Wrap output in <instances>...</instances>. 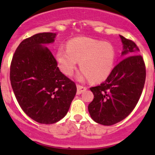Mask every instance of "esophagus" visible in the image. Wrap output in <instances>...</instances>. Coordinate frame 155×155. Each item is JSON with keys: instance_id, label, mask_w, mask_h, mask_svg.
<instances>
[{"instance_id": "34e87169", "label": "esophagus", "mask_w": 155, "mask_h": 155, "mask_svg": "<svg viewBox=\"0 0 155 155\" xmlns=\"http://www.w3.org/2000/svg\"><path fill=\"white\" fill-rule=\"evenodd\" d=\"M76 86H77V94H82V92H84L85 91L87 90L86 87L82 86V85H77Z\"/></svg>"}]
</instances>
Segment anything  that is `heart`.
Returning <instances> with one entry per match:
<instances>
[{
  "mask_svg": "<svg viewBox=\"0 0 155 155\" xmlns=\"http://www.w3.org/2000/svg\"><path fill=\"white\" fill-rule=\"evenodd\" d=\"M115 52L113 46L107 42L76 37L69 40L67 49L58 48L55 60L58 67L65 75L70 76L79 61L80 79H91L94 82L105 80L113 69Z\"/></svg>",
  "mask_w": 155,
  "mask_h": 155,
  "instance_id": "1",
  "label": "heart"
}]
</instances>
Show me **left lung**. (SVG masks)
Here are the masks:
<instances>
[{
	"label": "left lung",
	"instance_id": "obj_1",
	"mask_svg": "<svg viewBox=\"0 0 155 155\" xmlns=\"http://www.w3.org/2000/svg\"><path fill=\"white\" fill-rule=\"evenodd\" d=\"M120 37L124 58L105 82L90 88L94 100L88 105L89 114L95 122L103 125H112L128 116L137 106L145 85V65L138 46L132 40Z\"/></svg>",
	"mask_w": 155,
	"mask_h": 155
}]
</instances>
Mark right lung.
Returning a JSON list of instances; mask_svg holds the SVG:
<instances>
[{"instance_id": "add662e5", "label": "right lung", "mask_w": 155, "mask_h": 155, "mask_svg": "<svg viewBox=\"0 0 155 155\" xmlns=\"http://www.w3.org/2000/svg\"><path fill=\"white\" fill-rule=\"evenodd\" d=\"M56 34L40 33L23 40L10 65L11 85L18 104L40 124L56 123L68 113L76 85L64 75L44 45L54 41Z\"/></svg>"}]
</instances>
